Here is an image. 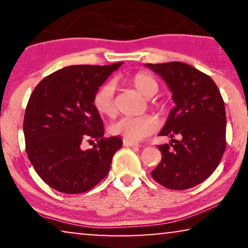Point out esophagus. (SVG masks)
I'll return each instance as SVG.
<instances>
[{"instance_id":"obj_1","label":"esophagus","mask_w":248,"mask_h":248,"mask_svg":"<svg viewBox=\"0 0 248 248\" xmlns=\"http://www.w3.org/2000/svg\"><path fill=\"white\" fill-rule=\"evenodd\" d=\"M123 144L125 147H138L137 143H134V142H131V141H127V140H124Z\"/></svg>"}]
</instances>
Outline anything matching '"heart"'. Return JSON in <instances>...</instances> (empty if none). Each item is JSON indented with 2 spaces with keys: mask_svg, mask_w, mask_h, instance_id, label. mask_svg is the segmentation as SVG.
<instances>
[{
  "mask_svg": "<svg viewBox=\"0 0 248 248\" xmlns=\"http://www.w3.org/2000/svg\"><path fill=\"white\" fill-rule=\"evenodd\" d=\"M131 83L135 89L145 97H152L158 93L159 84L154 77L148 73H138L131 79ZM93 105L101 115L111 116L115 114V86L113 82L105 83L94 94ZM158 127L157 118L152 115L141 116H126L111 125L110 132L114 135L122 137L124 140L139 142L154 133Z\"/></svg>",
  "mask_w": 248,
  "mask_h": 248,
  "instance_id": "1",
  "label": "heart"
}]
</instances>
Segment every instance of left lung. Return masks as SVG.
<instances>
[{"instance_id": "obj_1", "label": "left lung", "mask_w": 248, "mask_h": 248, "mask_svg": "<svg viewBox=\"0 0 248 248\" xmlns=\"http://www.w3.org/2000/svg\"><path fill=\"white\" fill-rule=\"evenodd\" d=\"M162 78L172 93L175 107L159 135L169 144L159 145L161 161L151 171L165 187L181 191L204 182L221 161L226 149V109L211 78L189 64H145ZM174 136L180 139L176 140Z\"/></svg>"}]
</instances>
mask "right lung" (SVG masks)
Masks as SVG:
<instances>
[{
    "label": "right lung",
    "instance_id": "add662e5",
    "mask_svg": "<svg viewBox=\"0 0 248 248\" xmlns=\"http://www.w3.org/2000/svg\"><path fill=\"white\" fill-rule=\"evenodd\" d=\"M121 65L66 66L44 78L33 89L23 120L26 151L39 177L56 191L87 192L109 171L123 140L104 138L93 98ZM90 140L97 144L83 151L80 145Z\"/></svg>",
    "mask_w": 248,
    "mask_h": 248
}]
</instances>
